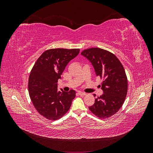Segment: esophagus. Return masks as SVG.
<instances>
[{"mask_svg":"<svg viewBox=\"0 0 153 153\" xmlns=\"http://www.w3.org/2000/svg\"><path fill=\"white\" fill-rule=\"evenodd\" d=\"M78 94L80 96H85L86 94L85 92H78Z\"/></svg>","mask_w":153,"mask_h":153,"instance_id":"esophagus-1","label":"esophagus"}]
</instances>
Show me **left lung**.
Instances as JSON below:
<instances>
[{"label": "left lung", "instance_id": "obj_1", "mask_svg": "<svg viewBox=\"0 0 153 153\" xmlns=\"http://www.w3.org/2000/svg\"><path fill=\"white\" fill-rule=\"evenodd\" d=\"M81 54L91 62L96 76L103 80V94L95 99L89 107L90 111L100 119L112 116L121 108L127 95L128 79L123 64L114 53L102 48H87Z\"/></svg>", "mask_w": 153, "mask_h": 153}]
</instances>
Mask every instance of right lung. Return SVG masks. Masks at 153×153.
<instances>
[{
  "label": "right lung",
  "instance_id": "1",
  "mask_svg": "<svg viewBox=\"0 0 153 153\" xmlns=\"http://www.w3.org/2000/svg\"><path fill=\"white\" fill-rule=\"evenodd\" d=\"M79 52V48L47 50L31 69L28 83L30 98L38 112L47 119H61L71 107L76 92L58 91L57 82L68 62Z\"/></svg>",
  "mask_w": 153,
  "mask_h": 153
}]
</instances>
